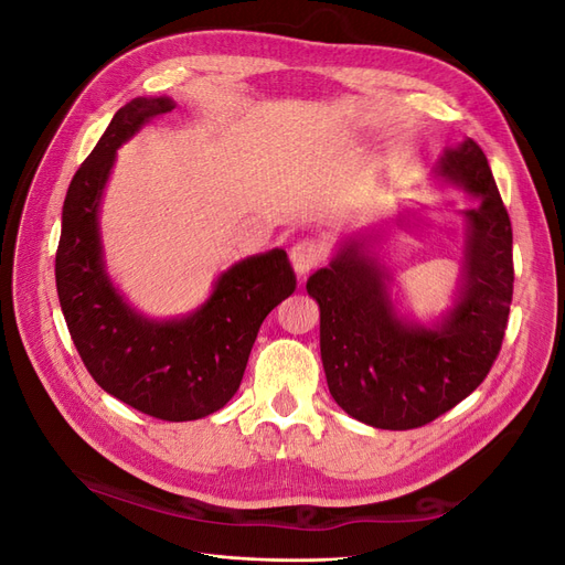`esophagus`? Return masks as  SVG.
Returning <instances> with one entry per match:
<instances>
[{
    "instance_id": "esophagus-1",
    "label": "esophagus",
    "mask_w": 565,
    "mask_h": 565,
    "mask_svg": "<svg viewBox=\"0 0 565 565\" xmlns=\"http://www.w3.org/2000/svg\"><path fill=\"white\" fill-rule=\"evenodd\" d=\"M324 256H328V247H324L320 237H309V235L301 237V241H297L292 249H289V259H292V266L299 276L320 266L324 262Z\"/></svg>"
}]
</instances>
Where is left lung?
Here are the masks:
<instances>
[{
    "label": "left lung",
    "mask_w": 565,
    "mask_h": 565,
    "mask_svg": "<svg viewBox=\"0 0 565 565\" xmlns=\"http://www.w3.org/2000/svg\"><path fill=\"white\" fill-rule=\"evenodd\" d=\"M481 204L467 212L461 299L436 330L407 328L393 311L382 270L361 243L306 282L320 306V355L332 398L358 422L407 431L446 415L498 361L514 295L511 221L486 152L473 139L438 169Z\"/></svg>",
    "instance_id": "obj_1"
}]
</instances>
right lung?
<instances>
[{"label": "right lung", "mask_w": 565, "mask_h": 565, "mask_svg": "<svg viewBox=\"0 0 565 565\" xmlns=\"http://www.w3.org/2000/svg\"><path fill=\"white\" fill-rule=\"evenodd\" d=\"M172 98H134L122 106L63 202L56 289L73 344L94 382L143 415L164 422L200 419L241 388L264 318L297 289L285 249L235 264L193 316L150 322L136 316L104 273L98 202L115 150L152 117L172 113Z\"/></svg>", "instance_id": "obj_1"}]
</instances>
